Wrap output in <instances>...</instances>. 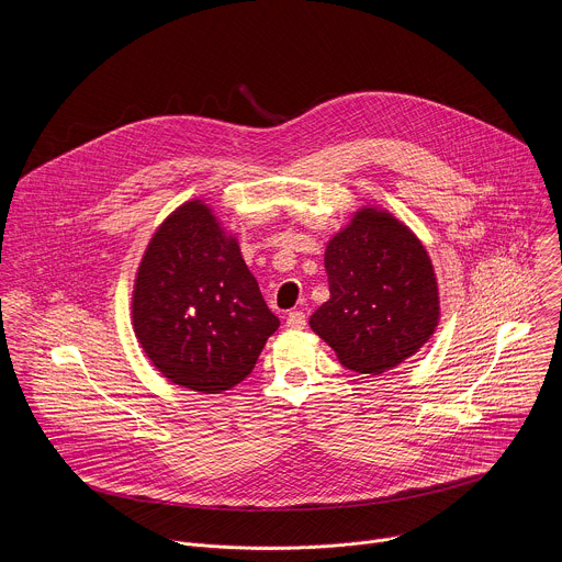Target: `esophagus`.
<instances>
[{
    "mask_svg": "<svg viewBox=\"0 0 562 562\" xmlns=\"http://www.w3.org/2000/svg\"><path fill=\"white\" fill-rule=\"evenodd\" d=\"M304 325H306V313L304 311H291L286 315V327L289 329L297 331V329H304Z\"/></svg>",
    "mask_w": 562,
    "mask_h": 562,
    "instance_id": "1",
    "label": "esophagus"
}]
</instances>
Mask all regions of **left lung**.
Returning <instances> with one entry per match:
<instances>
[{"mask_svg": "<svg viewBox=\"0 0 562 562\" xmlns=\"http://www.w3.org/2000/svg\"><path fill=\"white\" fill-rule=\"evenodd\" d=\"M331 297L308 325L358 373L412 358L436 331L438 282L420 239L391 213L360 209L325 254Z\"/></svg>", "mask_w": 562, "mask_h": 562, "instance_id": "obj_1", "label": "left lung"}]
</instances>
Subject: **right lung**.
<instances>
[{
	"label": "right lung",
	"mask_w": 562,
	"mask_h": 562,
	"mask_svg": "<svg viewBox=\"0 0 562 562\" xmlns=\"http://www.w3.org/2000/svg\"><path fill=\"white\" fill-rule=\"evenodd\" d=\"M278 327L237 239L206 204H182L155 231L137 269L133 329L165 378L226 391L254 371Z\"/></svg>",
	"instance_id": "add662e5"
}]
</instances>
